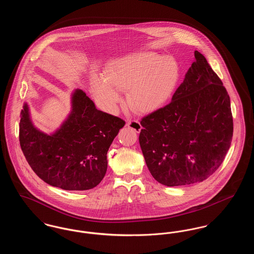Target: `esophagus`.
<instances>
[{
    "label": "esophagus",
    "instance_id": "1",
    "mask_svg": "<svg viewBox=\"0 0 254 254\" xmlns=\"http://www.w3.org/2000/svg\"><path fill=\"white\" fill-rule=\"evenodd\" d=\"M126 125H127V127H131L136 132H139V131L142 129L141 124H140L139 122L136 121V120H133V121H131V120H127Z\"/></svg>",
    "mask_w": 254,
    "mask_h": 254
}]
</instances>
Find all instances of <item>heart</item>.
Segmentation results:
<instances>
[{
    "instance_id": "heart-1",
    "label": "heart",
    "mask_w": 254,
    "mask_h": 254,
    "mask_svg": "<svg viewBox=\"0 0 254 254\" xmlns=\"http://www.w3.org/2000/svg\"><path fill=\"white\" fill-rule=\"evenodd\" d=\"M179 78L180 67L174 58L142 52L113 63L107 75L92 78L91 88L109 111L117 110L122 102L121 90L128 88V106L138 113H149L169 101Z\"/></svg>"
}]
</instances>
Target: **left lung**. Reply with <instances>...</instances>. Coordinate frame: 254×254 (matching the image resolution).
<instances>
[{
  "instance_id": "8db88e82",
  "label": "left lung",
  "mask_w": 254,
  "mask_h": 254,
  "mask_svg": "<svg viewBox=\"0 0 254 254\" xmlns=\"http://www.w3.org/2000/svg\"><path fill=\"white\" fill-rule=\"evenodd\" d=\"M171 102L142 118L139 143L153 178L168 187L205 181L230 148V96L205 57L194 51Z\"/></svg>"
}]
</instances>
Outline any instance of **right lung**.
I'll return each instance as SVG.
<instances>
[{"mask_svg":"<svg viewBox=\"0 0 254 254\" xmlns=\"http://www.w3.org/2000/svg\"><path fill=\"white\" fill-rule=\"evenodd\" d=\"M20 117V145L30 168L43 181L65 190L99 185L108 169L109 146L126 124L98 110L81 89L73 94L69 117L52 135L33 127L26 104Z\"/></svg>","mask_w":254,"mask_h":254,"instance_id":"obj_1","label":"right lung"}]
</instances>
